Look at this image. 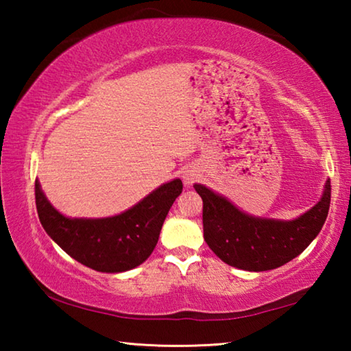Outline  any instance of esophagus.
Instances as JSON below:
<instances>
[{"label":"esophagus","instance_id":"34e87169","mask_svg":"<svg viewBox=\"0 0 351 351\" xmlns=\"http://www.w3.org/2000/svg\"><path fill=\"white\" fill-rule=\"evenodd\" d=\"M199 178V171L195 167H187L182 171V181L186 186H192V184Z\"/></svg>","mask_w":351,"mask_h":351}]
</instances>
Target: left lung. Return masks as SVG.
<instances>
[{"mask_svg": "<svg viewBox=\"0 0 351 351\" xmlns=\"http://www.w3.org/2000/svg\"><path fill=\"white\" fill-rule=\"evenodd\" d=\"M193 187L203 198L207 245L224 263L254 272L276 269L304 252L322 229L331 199L328 180L310 210L294 219H276L243 212L203 184Z\"/></svg>", "mask_w": 351, "mask_h": 351, "instance_id": "obj_1", "label": "left lung"}]
</instances>
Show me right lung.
<instances>
[{"instance_id": "obj_1", "label": "right lung", "mask_w": 351, "mask_h": 351, "mask_svg": "<svg viewBox=\"0 0 351 351\" xmlns=\"http://www.w3.org/2000/svg\"><path fill=\"white\" fill-rule=\"evenodd\" d=\"M181 192L182 182L176 178L117 215L71 218L49 203L35 180V204L46 234L79 263L110 274L133 269L150 257L164 219Z\"/></svg>"}]
</instances>
